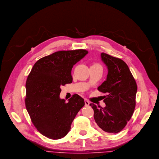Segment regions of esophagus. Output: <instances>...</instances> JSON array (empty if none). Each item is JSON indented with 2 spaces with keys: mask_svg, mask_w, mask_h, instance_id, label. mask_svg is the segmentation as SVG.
Listing matches in <instances>:
<instances>
[{
  "mask_svg": "<svg viewBox=\"0 0 159 159\" xmlns=\"http://www.w3.org/2000/svg\"><path fill=\"white\" fill-rule=\"evenodd\" d=\"M84 103H85L86 106H89V104H90V102L87 99H84Z\"/></svg>",
  "mask_w": 159,
  "mask_h": 159,
  "instance_id": "34e87169",
  "label": "esophagus"
}]
</instances>
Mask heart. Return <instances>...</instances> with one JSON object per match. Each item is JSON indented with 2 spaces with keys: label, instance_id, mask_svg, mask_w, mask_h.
I'll use <instances>...</instances> for the list:
<instances>
[{
  "label": "heart",
  "instance_id": "heart-1",
  "mask_svg": "<svg viewBox=\"0 0 159 159\" xmlns=\"http://www.w3.org/2000/svg\"><path fill=\"white\" fill-rule=\"evenodd\" d=\"M93 66H99V64H98L95 63V64H93Z\"/></svg>",
  "mask_w": 159,
  "mask_h": 159
}]
</instances>
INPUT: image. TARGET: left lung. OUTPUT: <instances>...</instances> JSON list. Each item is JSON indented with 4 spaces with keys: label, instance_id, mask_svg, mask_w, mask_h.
Wrapping results in <instances>:
<instances>
[{
    "label": "left lung",
    "instance_id": "obj_1",
    "mask_svg": "<svg viewBox=\"0 0 159 159\" xmlns=\"http://www.w3.org/2000/svg\"><path fill=\"white\" fill-rule=\"evenodd\" d=\"M101 58L107 66L108 73L107 80L98 89L107 94L103 98L106 107L98 109L94 103L90 106L94 111V119L102 132L118 133L126 126L133 114L137 86L123 60L104 52L101 53Z\"/></svg>",
    "mask_w": 159,
    "mask_h": 159
}]
</instances>
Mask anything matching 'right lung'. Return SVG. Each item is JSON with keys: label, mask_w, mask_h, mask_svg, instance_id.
I'll list each match as a JSON object with an SVG mask.
<instances>
[{"label": "right lung", "mask_w": 159, "mask_h": 159, "mask_svg": "<svg viewBox=\"0 0 159 159\" xmlns=\"http://www.w3.org/2000/svg\"><path fill=\"white\" fill-rule=\"evenodd\" d=\"M88 51L80 49L55 52L38 60L26 82V110L38 131L52 140L66 136L77 114L84 105L75 94L66 102L60 98V87L72 82L73 66Z\"/></svg>", "instance_id": "1"}]
</instances>
